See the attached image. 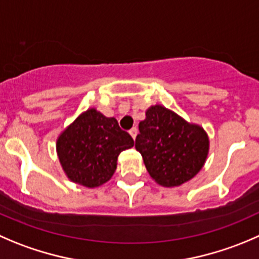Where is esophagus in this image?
I'll return each mask as SVG.
<instances>
[{"instance_id": "esophagus-1", "label": "esophagus", "mask_w": 259, "mask_h": 259, "mask_svg": "<svg viewBox=\"0 0 259 259\" xmlns=\"http://www.w3.org/2000/svg\"><path fill=\"white\" fill-rule=\"evenodd\" d=\"M129 134L132 135L133 139H135V138H137V134H138V129H137V127H133V129H130L129 130Z\"/></svg>"}]
</instances>
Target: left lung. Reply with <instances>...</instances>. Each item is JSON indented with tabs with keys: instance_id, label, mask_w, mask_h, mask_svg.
Returning a JSON list of instances; mask_svg holds the SVG:
<instances>
[{
	"instance_id": "left-lung-1",
	"label": "left lung",
	"mask_w": 259,
	"mask_h": 259,
	"mask_svg": "<svg viewBox=\"0 0 259 259\" xmlns=\"http://www.w3.org/2000/svg\"><path fill=\"white\" fill-rule=\"evenodd\" d=\"M135 148L150 177L175 187L195 177L209 153V138L200 125L190 124L162 105L150 106L139 122Z\"/></svg>"
}]
</instances>
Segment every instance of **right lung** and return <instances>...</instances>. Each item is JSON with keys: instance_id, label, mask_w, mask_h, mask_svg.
Masks as SVG:
<instances>
[{"instance_id": "right-lung-1", "label": "right lung", "mask_w": 259, "mask_h": 259, "mask_svg": "<svg viewBox=\"0 0 259 259\" xmlns=\"http://www.w3.org/2000/svg\"><path fill=\"white\" fill-rule=\"evenodd\" d=\"M133 145V138L115 117L90 109L58 137L57 154L72 182L94 188L112 177L119 154Z\"/></svg>"}]
</instances>
